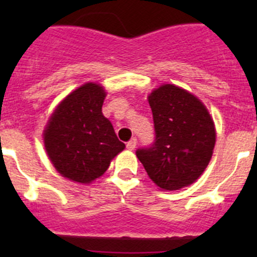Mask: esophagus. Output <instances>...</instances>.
<instances>
[{"label":"esophagus","mask_w":257,"mask_h":257,"mask_svg":"<svg viewBox=\"0 0 257 257\" xmlns=\"http://www.w3.org/2000/svg\"><path fill=\"white\" fill-rule=\"evenodd\" d=\"M136 147H137V139L136 138H132L131 141L126 143V149H129V150H134L136 149Z\"/></svg>","instance_id":"obj_1"}]
</instances>
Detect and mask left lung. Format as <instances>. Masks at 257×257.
I'll use <instances>...</instances> for the list:
<instances>
[{
    "label": "left lung",
    "mask_w": 257,
    "mask_h": 257,
    "mask_svg": "<svg viewBox=\"0 0 257 257\" xmlns=\"http://www.w3.org/2000/svg\"><path fill=\"white\" fill-rule=\"evenodd\" d=\"M148 100L155 139L137 150V157L160 189L179 190L208 167L216 139L214 121L195 95L174 84L160 85Z\"/></svg>",
    "instance_id": "8db88e82"
}]
</instances>
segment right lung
Here are the masks:
<instances>
[{
  "label": "right lung",
  "mask_w": 257,
  "mask_h": 257,
  "mask_svg": "<svg viewBox=\"0 0 257 257\" xmlns=\"http://www.w3.org/2000/svg\"><path fill=\"white\" fill-rule=\"evenodd\" d=\"M105 92L85 83L67 95L43 133L49 160L62 177L88 184L104 174L110 160L125 148L103 115Z\"/></svg>",
  "instance_id": "add662e5"
}]
</instances>
